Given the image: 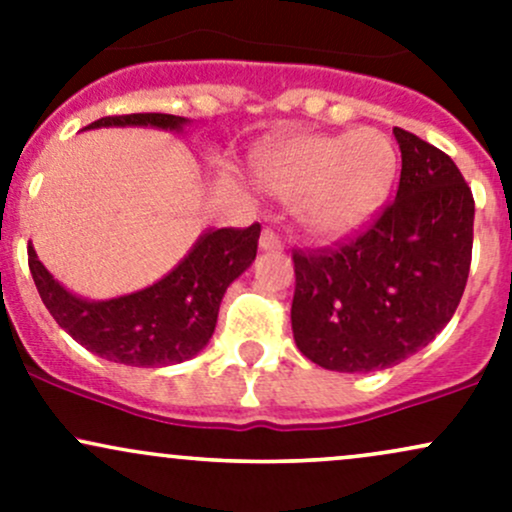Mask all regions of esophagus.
Returning <instances> with one entry per match:
<instances>
[{
	"label": "esophagus",
	"instance_id": "obj_1",
	"mask_svg": "<svg viewBox=\"0 0 512 512\" xmlns=\"http://www.w3.org/2000/svg\"><path fill=\"white\" fill-rule=\"evenodd\" d=\"M260 250L269 252V250H284V243H281V238L276 236L272 228H264L262 236H260Z\"/></svg>",
	"mask_w": 512,
	"mask_h": 512
}]
</instances>
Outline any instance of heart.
Instances as JSON below:
<instances>
[{"instance_id": "heart-1", "label": "heart", "mask_w": 512, "mask_h": 512, "mask_svg": "<svg viewBox=\"0 0 512 512\" xmlns=\"http://www.w3.org/2000/svg\"><path fill=\"white\" fill-rule=\"evenodd\" d=\"M257 173L272 195L296 202L305 231L339 238L383 209L397 178V151L390 137L373 127L296 134L264 151Z\"/></svg>"}]
</instances>
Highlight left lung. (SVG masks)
Wrapping results in <instances>:
<instances>
[{"mask_svg":"<svg viewBox=\"0 0 512 512\" xmlns=\"http://www.w3.org/2000/svg\"><path fill=\"white\" fill-rule=\"evenodd\" d=\"M395 202L351 243L293 252L291 327L301 354L337 373L397 366L436 339L467 286L474 197L448 154L395 127Z\"/></svg>","mask_w":512,"mask_h":512,"instance_id":"left-lung-1","label":"left lung"}]
</instances>
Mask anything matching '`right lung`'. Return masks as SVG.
Masks as SVG:
<instances>
[{"mask_svg": "<svg viewBox=\"0 0 512 512\" xmlns=\"http://www.w3.org/2000/svg\"><path fill=\"white\" fill-rule=\"evenodd\" d=\"M190 120L166 113L101 117L84 129L156 127L182 132ZM260 223L250 228H209L156 284L108 301L67 291L28 243V267L45 308L74 342L105 361L137 368L190 361L214 334L228 286L255 262Z\"/></svg>", "mask_w": 512, "mask_h": 512, "instance_id": "1", "label": "right lung"}]
</instances>
